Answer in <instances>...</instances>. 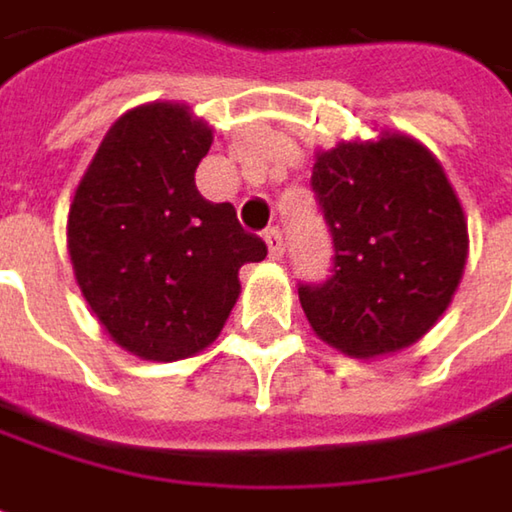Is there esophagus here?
I'll return each instance as SVG.
<instances>
[{"mask_svg":"<svg viewBox=\"0 0 512 512\" xmlns=\"http://www.w3.org/2000/svg\"><path fill=\"white\" fill-rule=\"evenodd\" d=\"M263 237H266V246H269V257L281 260L284 257V234H281V228H269Z\"/></svg>","mask_w":512,"mask_h":512,"instance_id":"esophagus-1","label":"esophagus"}]
</instances>
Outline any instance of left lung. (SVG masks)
Instances as JSON below:
<instances>
[{
    "mask_svg": "<svg viewBox=\"0 0 512 512\" xmlns=\"http://www.w3.org/2000/svg\"><path fill=\"white\" fill-rule=\"evenodd\" d=\"M334 275L299 284L310 328L349 357L413 346L463 278L466 216L440 161L407 134L340 143L313 163Z\"/></svg>",
    "mask_w": 512,
    "mask_h": 512,
    "instance_id": "8db88e82",
    "label": "left lung"
}]
</instances>
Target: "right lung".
Wrapping results in <instances>:
<instances>
[{"instance_id":"add662e5","label":"right lung","mask_w":512,"mask_h":512,"mask_svg":"<svg viewBox=\"0 0 512 512\" xmlns=\"http://www.w3.org/2000/svg\"><path fill=\"white\" fill-rule=\"evenodd\" d=\"M213 134L187 105H140L111 125L70 205L75 281L122 349L172 363L208 349L266 257L234 205L196 190Z\"/></svg>"}]
</instances>
